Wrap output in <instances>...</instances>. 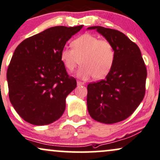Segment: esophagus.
<instances>
[{
  "label": "esophagus",
  "instance_id": "obj_1",
  "mask_svg": "<svg viewBox=\"0 0 160 160\" xmlns=\"http://www.w3.org/2000/svg\"><path fill=\"white\" fill-rule=\"evenodd\" d=\"M77 83H78V86H82V85H85V83L82 82H80V81H78L77 82Z\"/></svg>",
  "mask_w": 160,
  "mask_h": 160
}]
</instances>
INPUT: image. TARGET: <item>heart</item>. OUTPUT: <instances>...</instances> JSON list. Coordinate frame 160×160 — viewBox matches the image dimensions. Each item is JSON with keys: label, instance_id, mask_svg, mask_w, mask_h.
<instances>
[{"label": "heart", "instance_id": "obj_1", "mask_svg": "<svg viewBox=\"0 0 160 160\" xmlns=\"http://www.w3.org/2000/svg\"><path fill=\"white\" fill-rule=\"evenodd\" d=\"M72 47V49L64 48L61 50L60 59L68 72L74 70L80 59L82 66L77 73L79 78L88 80L93 77L101 80L111 71L115 52L110 42L85 33L73 40Z\"/></svg>", "mask_w": 160, "mask_h": 160}]
</instances>
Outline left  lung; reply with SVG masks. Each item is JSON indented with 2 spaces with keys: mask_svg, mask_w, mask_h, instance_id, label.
I'll list each match as a JSON object with an SVG mask.
<instances>
[{
  "mask_svg": "<svg viewBox=\"0 0 160 160\" xmlns=\"http://www.w3.org/2000/svg\"><path fill=\"white\" fill-rule=\"evenodd\" d=\"M95 29L113 45L115 59L104 80L88 85V111L97 122L114 124L128 118L142 101L147 69L139 48L123 32L101 26L88 28Z\"/></svg>",
  "mask_w": 160,
  "mask_h": 160,
  "instance_id": "left-lung-1",
  "label": "left lung"
}]
</instances>
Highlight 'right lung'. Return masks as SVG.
Segmentation results:
<instances>
[{
  "instance_id": "1",
  "label": "right lung",
  "mask_w": 160,
  "mask_h": 160,
  "mask_svg": "<svg viewBox=\"0 0 160 160\" xmlns=\"http://www.w3.org/2000/svg\"><path fill=\"white\" fill-rule=\"evenodd\" d=\"M82 28H50L26 38L15 50L7 73L9 97L27 122L49 124L64 112L65 99L77 81L67 74L60 51Z\"/></svg>"
}]
</instances>
